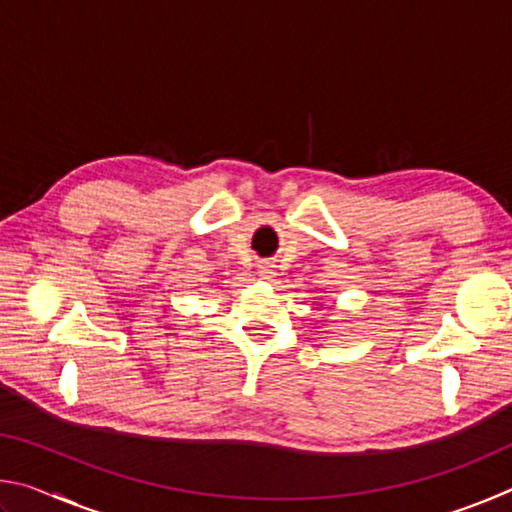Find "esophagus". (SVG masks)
I'll list each match as a JSON object with an SVG mask.
<instances>
[{"mask_svg":"<svg viewBox=\"0 0 512 512\" xmlns=\"http://www.w3.org/2000/svg\"><path fill=\"white\" fill-rule=\"evenodd\" d=\"M259 275H262L264 280H268V277H273V264L271 262L259 264Z\"/></svg>","mask_w":512,"mask_h":512,"instance_id":"1","label":"esophagus"}]
</instances>
